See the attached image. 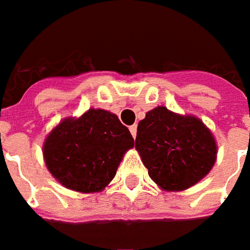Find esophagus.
I'll use <instances>...</instances> for the list:
<instances>
[{
	"label": "esophagus",
	"instance_id": "obj_1",
	"mask_svg": "<svg viewBox=\"0 0 250 250\" xmlns=\"http://www.w3.org/2000/svg\"><path fill=\"white\" fill-rule=\"evenodd\" d=\"M129 130H130V133H132V136H133V137H136L137 125H132V126H129Z\"/></svg>",
	"mask_w": 250,
	"mask_h": 250
}]
</instances>
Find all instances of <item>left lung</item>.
Returning a JSON list of instances; mask_svg holds the SVG:
<instances>
[{"label": "left lung", "instance_id": "left-lung-1", "mask_svg": "<svg viewBox=\"0 0 250 250\" xmlns=\"http://www.w3.org/2000/svg\"><path fill=\"white\" fill-rule=\"evenodd\" d=\"M135 147L150 177L167 191H182L198 183L215 165L217 152L204 122L167 107L154 108L139 122Z\"/></svg>", "mask_w": 250, "mask_h": 250}]
</instances>
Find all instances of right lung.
Returning a JSON list of instances; mask_svg holds the SVG:
<instances>
[{"mask_svg":"<svg viewBox=\"0 0 250 250\" xmlns=\"http://www.w3.org/2000/svg\"><path fill=\"white\" fill-rule=\"evenodd\" d=\"M133 146L129 129L115 114L90 108L78 120H63L52 130L43 145V158L64 187L98 192L113 180L124 154Z\"/></svg>","mask_w":250,"mask_h":250,"instance_id":"right-lung-1","label":"right lung"}]
</instances>
